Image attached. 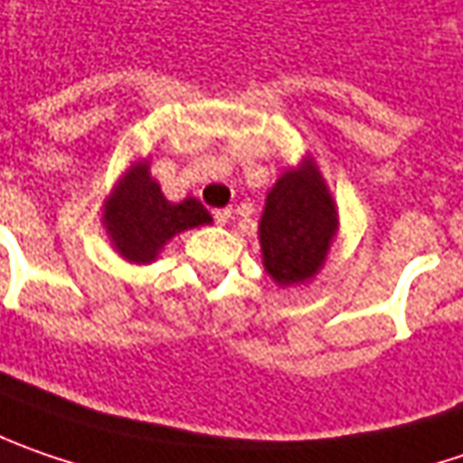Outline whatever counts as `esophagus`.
Returning <instances> with one entry per match:
<instances>
[{
	"label": "esophagus",
	"mask_w": 463,
	"mask_h": 463,
	"mask_svg": "<svg viewBox=\"0 0 463 463\" xmlns=\"http://www.w3.org/2000/svg\"><path fill=\"white\" fill-rule=\"evenodd\" d=\"M212 220H214L217 225H225V222L231 220V210H214L212 212Z\"/></svg>",
	"instance_id": "1"
}]
</instances>
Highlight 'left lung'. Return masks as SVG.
Returning a JSON list of instances; mask_svg holds the SVG:
<instances>
[{
    "label": "left lung",
    "mask_w": 463,
    "mask_h": 463,
    "mask_svg": "<svg viewBox=\"0 0 463 463\" xmlns=\"http://www.w3.org/2000/svg\"><path fill=\"white\" fill-rule=\"evenodd\" d=\"M336 231V210L311 160L285 173L267 196L259 238L264 267L277 285H298L324 267Z\"/></svg>",
    "instance_id": "1"
}]
</instances>
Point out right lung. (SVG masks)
<instances>
[{"mask_svg": "<svg viewBox=\"0 0 463 463\" xmlns=\"http://www.w3.org/2000/svg\"><path fill=\"white\" fill-rule=\"evenodd\" d=\"M103 217L116 249L134 264L152 261L175 232L212 222L210 212L192 196L171 204L150 178L147 163L134 165L121 178L116 194L106 202Z\"/></svg>", "mask_w": 463, "mask_h": 463, "instance_id": "add662e5", "label": "right lung"}]
</instances>
